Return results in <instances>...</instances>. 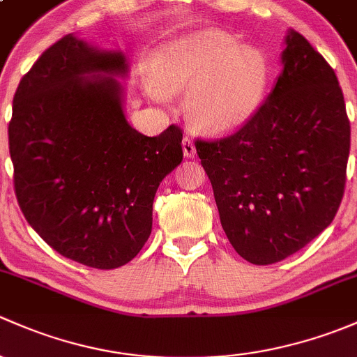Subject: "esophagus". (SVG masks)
<instances>
[{
  "mask_svg": "<svg viewBox=\"0 0 357 357\" xmlns=\"http://www.w3.org/2000/svg\"><path fill=\"white\" fill-rule=\"evenodd\" d=\"M182 149H183V156H185V158H194V154H196V146H194L192 139H190V137H183Z\"/></svg>",
  "mask_w": 357,
  "mask_h": 357,
  "instance_id": "34e87169",
  "label": "esophagus"
}]
</instances>
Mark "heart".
Instances as JSON below:
<instances>
[{"label":"heart","instance_id":"obj_1","mask_svg":"<svg viewBox=\"0 0 357 357\" xmlns=\"http://www.w3.org/2000/svg\"><path fill=\"white\" fill-rule=\"evenodd\" d=\"M153 98L183 93L185 108L197 127L225 134L248 123L259 108L268 82L266 60L259 50L241 46L222 32L182 39L156 54Z\"/></svg>","mask_w":357,"mask_h":357}]
</instances>
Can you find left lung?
Here are the masks:
<instances>
[{"label":"left lung","mask_w":357,"mask_h":357,"mask_svg":"<svg viewBox=\"0 0 357 357\" xmlns=\"http://www.w3.org/2000/svg\"><path fill=\"white\" fill-rule=\"evenodd\" d=\"M282 65L244 127L220 141H196L223 230L252 264L278 263L318 237L345 187L351 125L335 72L292 29Z\"/></svg>","instance_id":"obj_1"}]
</instances>
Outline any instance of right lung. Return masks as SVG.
Segmentation results:
<instances>
[{"label":"right lung","instance_id":"obj_1","mask_svg":"<svg viewBox=\"0 0 357 357\" xmlns=\"http://www.w3.org/2000/svg\"><path fill=\"white\" fill-rule=\"evenodd\" d=\"M122 51L68 34L18 84L8 125L18 206L65 258L98 270L134 259L160 182L182 161V130L148 137L125 119Z\"/></svg>","mask_w":357,"mask_h":357}]
</instances>
